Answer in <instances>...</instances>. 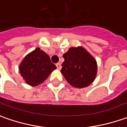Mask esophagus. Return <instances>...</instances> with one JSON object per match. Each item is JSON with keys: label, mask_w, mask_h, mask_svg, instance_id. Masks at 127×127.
Wrapping results in <instances>:
<instances>
[{"label": "esophagus", "mask_w": 127, "mask_h": 127, "mask_svg": "<svg viewBox=\"0 0 127 127\" xmlns=\"http://www.w3.org/2000/svg\"><path fill=\"white\" fill-rule=\"evenodd\" d=\"M56 67H57V68H58V69H61V64L60 63H57L56 64Z\"/></svg>", "instance_id": "34e87169"}]
</instances>
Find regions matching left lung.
Instances as JSON below:
<instances>
[{"label": "left lung", "mask_w": 127, "mask_h": 127, "mask_svg": "<svg viewBox=\"0 0 127 127\" xmlns=\"http://www.w3.org/2000/svg\"><path fill=\"white\" fill-rule=\"evenodd\" d=\"M61 73L67 81L75 88L90 85L96 78V60L81 46L71 47L63 55Z\"/></svg>", "instance_id": "8db88e82"}]
</instances>
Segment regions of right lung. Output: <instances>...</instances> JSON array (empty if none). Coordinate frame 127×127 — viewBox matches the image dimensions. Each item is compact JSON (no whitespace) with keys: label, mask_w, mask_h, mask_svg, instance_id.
<instances>
[{"label":"right lung","mask_w":127,"mask_h":127,"mask_svg":"<svg viewBox=\"0 0 127 127\" xmlns=\"http://www.w3.org/2000/svg\"><path fill=\"white\" fill-rule=\"evenodd\" d=\"M19 69L27 84L37 86L44 81L56 67L45 52L36 48L24 58Z\"/></svg>","instance_id":"right-lung-1"}]
</instances>
